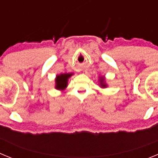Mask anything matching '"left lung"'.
I'll return each instance as SVG.
<instances>
[{
  "instance_id": "left-lung-1",
  "label": "left lung",
  "mask_w": 158,
  "mask_h": 158,
  "mask_svg": "<svg viewBox=\"0 0 158 158\" xmlns=\"http://www.w3.org/2000/svg\"><path fill=\"white\" fill-rule=\"evenodd\" d=\"M99 82H100V86H101V87H102V88L107 87V85H106V81H105V78L100 77V79H99Z\"/></svg>"
}]
</instances>
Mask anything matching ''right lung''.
I'll use <instances>...</instances> for the list:
<instances>
[{"mask_svg": "<svg viewBox=\"0 0 158 158\" xmlns=\"http://www.w3.org/2000/svg\"><path fill=\"white\" fill-rule=\"evenodd\" d=\"M72 73H64V74H60L56 76V86L55 88L60 90H63L68 86V81L69 79L72 76Z\"/></svg>", "mask_w": 158, "mask_h": 158, "instance_id": "1", "label": "right lung"}]
</instances>
